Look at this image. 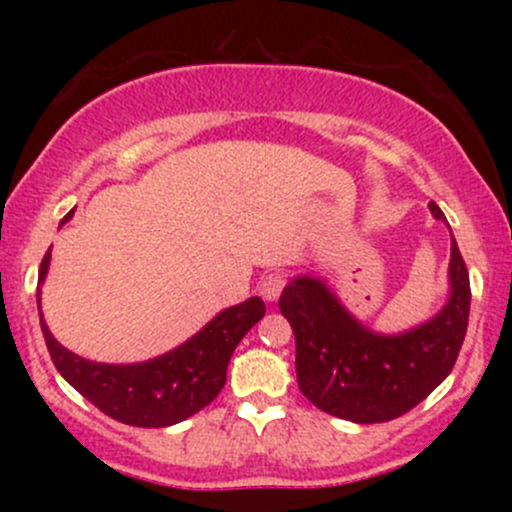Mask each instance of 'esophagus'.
Instances as JSON below:
<instances>
[{
    "instance_id": "34e87169",
    "label": "esophagus",
    "mask_w": 512,
    "mask_h": 512,
    "mask_svg": "<svg viewBox=\"0 0 512 512\" xmlns=\"http://www.w3.org/2000/svg\"><path fill=\"white\" fill-rule=\"evenodd\" d=\"M286 286V276L274 272V274H267L264 279L260 281V296L264 301H276V298L281 296V291H284Z\"/></svg>"
}]
</instances>
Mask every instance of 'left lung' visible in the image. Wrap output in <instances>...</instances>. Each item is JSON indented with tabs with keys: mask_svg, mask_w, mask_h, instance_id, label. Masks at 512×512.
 Masks as SVG:
<instances>
[{
	"mask_svg": "<svg viewBox=\"0 0 512 512\" xmlns=\"http://www.w3.org/2000/svg\"><path fill=\"white\" fill-rule=\"evenodd\" d=\"M438 221L445 214L428 204ZM469 274L455 238L450 245V298L443 310L402 334L363 327L327 284L296 276L279 298L296 337L298 387L317 409L354 424H383L407 414L455 366L469 320Z\"/></svg>",
	"mask_w": 512,
	"mask_h": 512,
	"instance_id": "obj_1",
	"label": "left lung"
}]
</instances>
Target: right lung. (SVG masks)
Masks as SVG:
<instances>
[{
    "mask_svg": "<svg viewBox=\"0 0 512 512\" xmlns=\"http://www.w3.org/2000/svg\"><path fill=\"white\" fill-rule=\"evenodd\" d=\"M74 209L62 223L72 219ZM50 267V250L40 262L38 281L43 284ZM40 330L52 356V363L62 378L81 392L88 402L96 404L110 419L127 426L163 428L190 419L207 407L226 385V368L240 339L252 325L264 317L262 298L252 296L245 303L233 305L204 325L195 337L178 349L151 358L144 363H96L72 354L52 337L40 310Z\"/></svg>",
    "mask_w": 512,
    "mask_h": 512,
    "instance_id": "add662e5",
    "label": "right lung"
}]
</instances>
